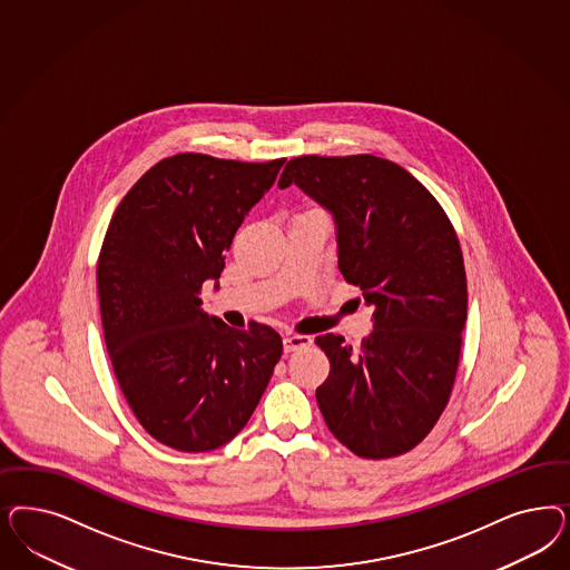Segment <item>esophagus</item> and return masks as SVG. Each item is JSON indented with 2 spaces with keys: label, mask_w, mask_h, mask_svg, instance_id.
I'll list each match as a JSON object with an SVG mask.
<instances>
[{
  "label": "esophagus",
  "mask_w": 570,
  "mask_h": 570,
  "mask_svg": "<svg viewBox=\"0 0 570 570\" xmlns=\"http://www.w3.org/2000/svg\"><path fill=\"white\" fill-rule=\"evenodd\" d=\"M313 344L311 335H287L283 337V350L285 352H297V350L308 348Z\"/></svg>",
  "instance_id": "34e87169"
}]
</instances>
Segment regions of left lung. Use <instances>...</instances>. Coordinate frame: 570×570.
Listing matches in <instances>:
<instances>
[{"mask_svg": "<svg viewBox=\"0 0 570 570\" xmlns=\"http://www.w3.org/2000/svg\"><path fill=\"white\" fill-rule=\"evenodd\" d=\"M292 184L330 212L340 273L373 308L358 348L316 337L331 363L318 409L358 458L403 455L439 422L458 373L468 316L458 235L428 188L382 157H295L278 188Z\"/></svg>", "mask_w": 570, "mask_h": 570, "instance_id": "8db88e82", "label": "left lung"}]
</instances>
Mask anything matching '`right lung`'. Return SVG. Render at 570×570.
<instances>
[{"instance_id": "right-lung-1", "label": "right lung", "mask_w": 570, "mask_h": 570, "mask_svg": "<svg viewBox=\"0 0 570 570\" xmlns=\"http://www.w3.org/2000/svg\"><path fill=\"white\" fill-rule=\"evenodd\" d=\"M283 164L180 153L150 167L110 218L96 268L110 363L136 420L176 451L233 441L281 358L275 330H230L203 313L199 292L218 287L240 222Z\"/></svg>"}]
</instances>
